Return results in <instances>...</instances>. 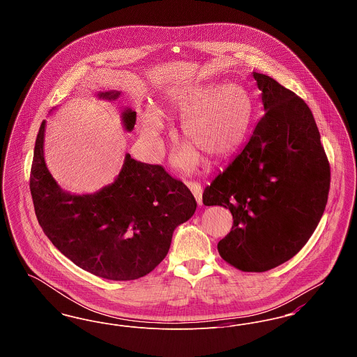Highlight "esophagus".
Listing matches in <instances>:
<instances>
[{"label": "esophagus", "mask_w": 357, "mask_h": 357, "mask_svg": "<svg viewBox=\"0 0 357 357\" xmlns=\"http://www.w3.org/2000/svg\"><path fill=\"white\" fill-rule=\"evenodd\" d=\"M187 187L191 190L194 198L197 199L198 204H202V187L198 182H186Z\"/></svg>", "instance_id": "1"}]
</instances>
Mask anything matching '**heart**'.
Wrapping results in <instances>:
<instances>
[{
	"label": "heart",
	"instance_id": "obj_1",
	"mask_svg": "<svg viewBox=\"0 0 357 357\" xmlns=\"http://www.w3.org/2000/svg\"><path fill=\"white\" fill-rule=\"evenodd\" d=\"M166 109L183 118L181 131L190 147L178 153L176 165L190 170L199 162V153L218 160L233 153L245 142L253 119V102L239 84L210 83L187 85L171 91ZM140 130L147 139L158 142L165 127L162 114L147 108L140 114Z\"/></svg>",
	"mask_w": 357,
	"mask_h": 357
}]
</instances>
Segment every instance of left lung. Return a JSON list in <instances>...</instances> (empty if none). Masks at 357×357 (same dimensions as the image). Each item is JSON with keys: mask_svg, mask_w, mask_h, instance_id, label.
Masks as SVG:
<instances>
[{"mask_svg": "<svg viewBox=\"0 0 357 357\" xmlns=\"http://www.w3.org/2000/svg\"><path fill=\"white\" fill-rule=\"evenodd\" d=\"M265 114L237 158L206 187L204 206L233 215L218 242L242 272H266L297 255L323 217L331 167L312 111L294 92L253 72Z\"/></svg>", "mask_w": 357, "mask_h": 357, "instance_id": "1", "label": "left lung"}]
</instances>
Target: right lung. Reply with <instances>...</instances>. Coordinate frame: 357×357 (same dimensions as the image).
I'll use <instances>...</instances> for the list:
<instances>
[{
	"label": "right lung",
	"mask_w": 357,
	"mask_h": 357,
	"mask_svg": "<svg viewBox=\"0 0 357 357\" xmlns=\"http://www.w3.org/2000/svg\"><path fill=\"white\" fill-rule=\"evenodd\" d=\"M119 92L99 98L114 100ZM136 112H123L132 131ZM45 120L34 144L29 187L37 221L75 265L107 280L130 281L153 272L169 253L175 227L192 217L197 202L181 181L158 165L126 155L119 176L88 195L63 191L44 160Z\"/></svg>",
	"instance_id": "right-lung-1"
}]
</instances>
